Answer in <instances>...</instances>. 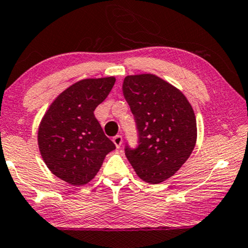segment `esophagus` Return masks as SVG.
I'll return each mask as SVG.
<instances>
[{"instance_id": "34e87169", "label": "esophagus", "mask_w": 248, "mask_h": 248, "mask_svg": "<svg viewBox=\"0 0 248 248\" xmlns=\"http://www.w3.org/2000/svg\"><path fill=\"white\" fill-rule=\"evenodd\" d=\"M112 141H114L116 147L121 148L122 142H123V138H122V136H119V134H117V136H115L114 138H112Z\"/></svg>"}]
</instances>
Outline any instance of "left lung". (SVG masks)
Segmentation results:
<instances>
[{
  "label": "left lung",
  "instance_id": "obj_1",
  "mask_svg": "<svg viewBox=\"0 0 248 248\" xmlns=\"http://www.w3.org/2000/svg\"><path fill=\"white\" fill-rule=\"evenodd\" d=\"M123 94L134 116L138 147L125 155L140 179L158 184L185 163L197 142V119L178 88L152 73L125 77Z\"/></svg>",
  "mask_w": 248,
  "mask_h": 248
}]
</instances>
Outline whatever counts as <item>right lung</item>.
I'll use <instances>...</instances> for the list:
<instances>
[{"mask_svg": "<svg viewBox=\"0 0 248 248\" xmlns=\"http://www.w3.org/2000/svg\"><path fill=\"white\" fill-rule=\"evenodd\" d=\"M115 81V77H106L75 82L53 101L41 119L38 131L41 156L48 169L70 185L91 182L106 155L116 148L94 116Z\"/></svg>", "mask_w": 248, "mask_h": 248, "instance_id": "1", "label": "right lung"}]
</instances>
